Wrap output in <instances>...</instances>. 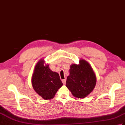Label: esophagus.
I'll return each mask as SVG.
<instances>
[{"mask_svg": "<svg viewBox=\"0 0 125 125\" xmlns=\"http://www.w3.org/2000/svg\"><path fill=\"white\" fill-rule=\"evenodd\" d=\"M62 83H63L64 84V85H65V84L66 83V79H63L62 80Z\"/></svg>", "mask_w": 125, "mask_h": 125, "instance_id": "obj_1", "label": "esophagus"}]
</instances>
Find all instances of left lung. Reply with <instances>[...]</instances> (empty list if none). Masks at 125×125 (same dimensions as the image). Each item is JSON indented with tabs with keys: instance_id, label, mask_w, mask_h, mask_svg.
Returning <instances> with one entry per match:
<instances>
[{
	"instance_id": "8db88e82",
	"label": "left lung",
	"mask_w": 125,
	"mask_h": 125,
	"mask_svg": "<svg viewBox=\"0 0 125 125\" xmlns=\"http://www.w3.org/2000/svg\"><path fill=\"white\" fill-rule=\"evenodd\" d=\"M96 83V77L91 65L83 59L79 64L70 65V74L66 86L74 97L83 98L93 91Z\"/></svg>"
}]
</instances>
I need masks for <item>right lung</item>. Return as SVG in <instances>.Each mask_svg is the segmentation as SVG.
<instances>
[{
    "label": "right lung",
    "instance_id": "right-lung-1",
    "mask_svg": "<svg viewBox=\"0 0 125 125\" xmlns=\"http://www.w3.org/2000/svg\"><path fill=\"white\" fill-rule=\"evenodd\" d=\"M45 61L40 60L34 68L32 77V85L37 93L45 100L53 98L63 83L59 74L49 68V65H44Z\"/></svg>",
    "mask_w": 125,
    "mask_h": 125
}]
</instances>
